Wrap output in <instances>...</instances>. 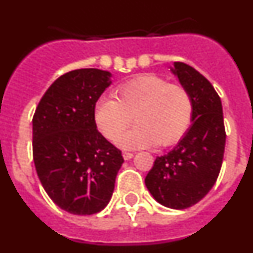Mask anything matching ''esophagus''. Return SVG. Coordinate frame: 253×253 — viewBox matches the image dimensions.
Wrapping results in <instances>:
<instances>
[{
	"label": "esophagus",
	"mask_w": 253,
	"mask_h": 253,
	"mask_svg": "<svg viewBox=\"0 0 253 253\" xmlns=\"http://www.w3.org/2000/svg\"><path fill=\"white\" fill-rule=\"evenodd\" d=\"M123 158H124L125 161L130 160V158H133V153H129V152H124V153H123Z\"/></svg>",
	"instance_id": "obj_1"
}]
</instances>
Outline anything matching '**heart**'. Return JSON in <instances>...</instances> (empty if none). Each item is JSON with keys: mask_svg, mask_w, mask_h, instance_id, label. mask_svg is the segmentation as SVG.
<instances>
[{"mask_svg": "<svg viewBox=\"0 0 253 253\" xmlns=\"http://www.w3.org/2000/svg\"><path fill=\"white\" fill-rule=\"evenodd\" d=\"M133 116L137 125L118 140L123 148L171 146L189 129L193 100L185 87L144 75L122 84L116 99L100 97L93 109L96 125L109 140L118 139Z\"/></svg>", "mask_w": 253, "mask_h": 253, "instance_id": "heart-1", "label": "heart"}]
</instances>
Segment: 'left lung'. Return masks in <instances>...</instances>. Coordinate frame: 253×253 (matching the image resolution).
<instances>
[{
	"instance_id": "8db88e82",
	"label": "left lung",
	"mask_w": 253,
	"mask_h": 253,
	"mask_svg": "<svg viewBox=\"0 0 253 253\" xmlns=\"http://www.w3.org/2000/svg\"><path fill=\"white\" fill-rule=\"evenodd\" d=\"M172 73L193 100V124L177 146L156 158L146 186L160 204L186 209L210 191L222 167L225 129L220 97L195 68L175 62Z\"/></svg>"
}]
</instances>
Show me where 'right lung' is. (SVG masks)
I'll use <instances>...</instances> for the list:
<instances>
[{"mask_svg":"<svg viewBox=\"0 0 253 253\" xmlns=\"http://www.w3.org/2000/svg\"><path fill=\"white\" fill-rule=\"evenodd\" d=\"M111 73L75 69L50 84L33 118V158L49 198L75 215L101 211L110 202L124 158L97 130L93 109Z\"/></svg>","mask_w":253,"mask_h":253,"instance_id":"right-lung-1","label":"right lung"}]
</instances>
